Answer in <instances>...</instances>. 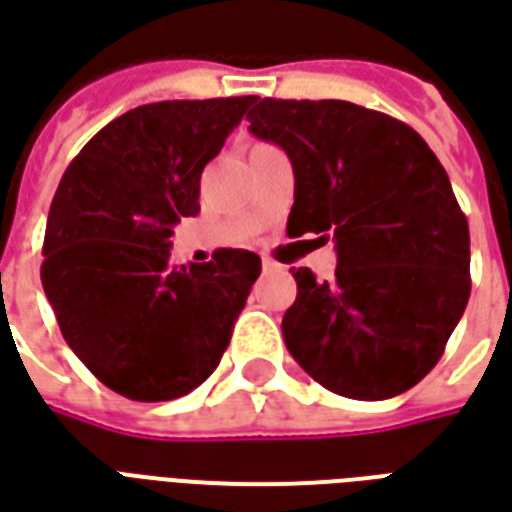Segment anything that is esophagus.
Returning <instances> with one entry per match:
<instances>
[{"label":"esophagus","instance_id":"34e87169","mask_svg":"<svg viewBox=\"0 0 512 512\" xmlns=\"http://www.w3.org/2000/svg\"><path fill=\"white\" fill-rule=\"evenodd\" d=\"M263 268H277V263L274 260H263Z\"/></svg>","mask_w":512,"mask_h":512}]
</instances>
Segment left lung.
<instances>
[{
  "label": "left lung",
  "mask_w": 512,
  "mask_h": 512,
  "mask_svg": "<svg viewBox=\"0 0 512 512\" xmlns=\"http://www.w3.org/2000/svg\"><path fill=\"white\" fill-rule=\"evenodd\" d=\"M249 131L293 164L288 235L334 241V279L293 268L282 318L290 356L354 400H386L428 376L461 321L469 224L428 142L348 101L255 98Z\"/></svg>",
  "instance_id": "left-lung-1"
}]
</instances>
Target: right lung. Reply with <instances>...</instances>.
I'll return each mask as SVG.
<instances>
[{
    "instance_id": "1",
    "label": "right lung",
    "mask_w": 512,
    "mask_h": 512,
    "mask_svg": "<svg viewBox=\"0 0 512 512\" xmlns=\"http://www.w3.org/2000/svg\"><path fill=\"white\" fill-rule=\"evenodd\" d=\"M252 101L136 106L82 147L57 186L40 282L73 354L128 400H175L211 376L260 277L246 249L169 263L172 227L197 216L202 169Z\"/></svg>"
}]
</instances>
